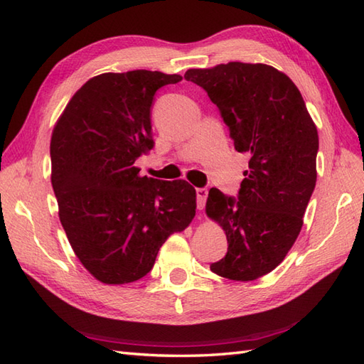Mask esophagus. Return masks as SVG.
Returning <instances> with one entry per match:
<instances>
[{
  "label": "esophagus",
  "mask_w": 364,
  "mask_h": 364,
  "mask_svg": "<svg viewBox=\"0 0 364 364\" xmlns=\"http://www.w3.org/2000/svg\"><path fill=\"white\" fill-rule=\"evenodd\" d=\"M196 194H197V208H198V210H203L205 203H206V198H208V189L206 188H197Z\"/></svg>",
  "instance_id": "esophagus-1"
}]
</instances>
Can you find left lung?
<instances>
[{"label": "left lung", "mask_w": 364, "mask_h": 364, "mask_svg": "<svg viewBox=\"0 0 364 364\" xmlns=\"http://www.w3.org/2000/svg\"><path fill=\"white\" fill-rule=\"evenodd\" d=\"M184 80L218 106L239 153L250 156L237 197L211 188L206 214L227 235L214 274L250 282L284 259L304 225L316 186L318 129L288 76L264 64L191 68Z\"/></svg>", "instance_id": "1"}]
</instances>
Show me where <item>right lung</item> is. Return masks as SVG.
<instances>
[{"mask_svg":"<svg viewBox=\"0 0 364 364\" xmlns=\"http://www.w3.org/2000/svg\"><path fill=\"white\" fill-rule=\"evenodd\" d=\"M180 75L103 73L68 102L50 145L51 184L72 249L106 284L150 272L166 239L196 215L188 181L141 176L137 158L153 146L154 94Z\"/></svg>","mask_w":364,"mask_h":364,"instance_id":"1","label":"right lung"}]
</instances>
